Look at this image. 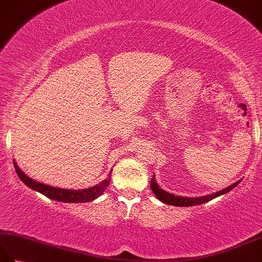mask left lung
I'll use <instances>...</instances> for the list:
<instances>
[{"instance_id": "obj_1", "label": "left lung", "mask_w": 262, "mask_h": 262, "mask_svg": "<svg viewBox=\"0 0 262 262\" xmlns=\"http://www.w3.org/2000/svg\"><path fill=\"white\" fill-rule=\"evenodd\" d=\"M242 181V179L237 180L236 182L233 183V185L226 187L223 190L216 191L214 193L207 194V196H202V197H185V196H176V194L168 192L163 190L162 188H160L158 182L155 181V176H153V178L151 179V189L152 191L154 192L155 196L164 204L168 205H172V206H177V207H189V206H194V205H200V204H205L209 202V200L214 199L219 196H222V194L227 193L229 191H231L233 188H235L238 183Z\"/></svg>"}]
</instances>
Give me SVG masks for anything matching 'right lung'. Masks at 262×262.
<instances>
[{"label":"right lung","mask_w":262,"mask_h":262,"mask_svg":"<svg viewBox=\"0 0 262 262\" xmlns=\"http://www.w3.org/2000/svg\"><path fill=\"white\" fill-rule=\"evenodd\" d=\"M13 164H14L16 174H18L20 180L24 182L26 186L31 188L32 190L42 193L43 196L48 197L49 199L57 200V202H62V203H88L97 199L99 196H101L103 191L110 185L111 172H113L110 171L107 179L99 182L96 186L88 189H81V190H72V189H62L57 187H52V186L45 185V183L33 180L22 172V170L18 165H16L14 160H13Z\"/></svg>","instance_id":"right-lung-1"}]
</instances>
